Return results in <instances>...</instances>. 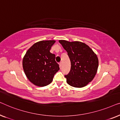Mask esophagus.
Listing matches in <instances>:
<instances>
[{
	"mask_svg": "<svg viewBox=\"0 0 120 120\" xmlns=\"http://www.w3.org/2000/svg\"><path fill=\"white\" fill-rule=\"evenodd\" d=\"M62 61H61L60 63H59V66H60V67H61L62 66Z\"/></svg>",
	"mask_w": 120,
	"mask_h": 120,
	"instance_id": "obj_1",
	"label": "esophagus"
}]
</instances>
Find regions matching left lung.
Masks as SVG:
<instances>
[{
  "label": "left lung",
  "mask_w": 120,
  "mask_h": 120,
  "mask_svg": "<svg viewBox=\"0 0 120 120\" xmlns=\"http://www.w3.org/2000/svg\"><path fill=\"white\" fill-rule=\"evenodd\" d=\"M66 50L71 64L66 78L67 84L75 87H82L93 80L98 67L97 55L90 47L79 41H59Z\"/></svg>",
  "instance_id": "obj_1"
}]
</instances>
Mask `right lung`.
Here are the masks:
<instances>
[{
  "label": "right lung",
  "instance_id": "1",
  "mask_svg": "<svg viewBox=\"0 0 120 120\" xmlns=\"http://www.w3.org/2000/svg\"><path fill=\"white\" fill-rule=\"evenodd\" d=\"M55 40L35 43L27 50L23 59V68L26 77L35 85L42 87L51 83L60 70L55 55L50 52Z\"/></svg>",
  "mask_w": 120,
  "mask_h": 120
}]
</instances>
